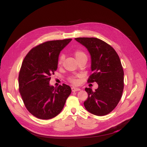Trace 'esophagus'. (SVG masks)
I'll return each instance as SVG.
<instances>
[{
	"label": "esophagus",
	"mask_w": 147,
	"mask_h": 147,
	"mask_svg": "<svg viewBox=\"0 0 147 147\" xmlns=\"http://www.w3.org/2000/svg\"><path fill=\"white\" fill-rule=\"evenodd\" d=\"M71 89H72V91L73 92H77V91H80L81 89L80 88H76V87H72L71 88Z\"/></svg>",
	"instance_id": "34e87169"
}]
</instances>
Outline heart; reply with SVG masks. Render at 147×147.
Returning <instances> with one entry per match:
<instances>
[{
	"label": "heart",
	"mask_w": 147,
	"mask_h": 147,
	"mask_svg": "<svg viewBox=\"0 0 147 147\" xmlns=\"http://www.w3.org/2000/svg\"><path fill=\"white\" fill-rule=\"evenodd\" d=\"M75 56L76 59L78 60V59L81 58V57L86 56V55L82 51L78 50H76L75 51ZM64 59H65V55L63 54H61L58 59V65H60L63 63V61ZM68 80L70 82L74 84H77L78 82V80L75 78V76H70Z\"/></svg>",
	"instance_id": "1"
}]
</instances>
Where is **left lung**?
Instances as JSON below:
<instances>
[{
	"label": "left lung",
	"mask_w": 147,
	"mask_h": 147,
	"mask_svg": "<svg viewBox=\"0 0 147 147\" xmlns=\"http://www.w3.org/2000/svg\"><path fill=\"white\" fill-rule=\"evenodd\" d=\"M75 39L84 46L91 55L92 74L88 82H96L98 88L93 92L86 88L87 99L86 109L94 115H105L119 102L124 88V71L119 56L111 45L96 38H77Z\"/></svg>",
	"instance_id": "obj_1"
}]
</instances>
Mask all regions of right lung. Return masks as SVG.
I'll use <instances>...</instances> for the list:
<instances>
[{
  "mask_svg": "<svg viewBox=\"0 0 147 147\" xmlns=\"http://www.w3.org/2000/svg\"><path fill=\"white\" fill-rule=\"evenodd\" d=\"M72 39L50 40L34 47L22 63L19 76V91L27 109L40 119L57 116L71 93L63 84L55 88L50 85L51 75L57 69L60 51Z\"/></svg>",
  "mask_w": 147,
  "mask_h": 147,
  "instance_id": "right-lung-1",
  "label": "right lung"
}]
</instances>
